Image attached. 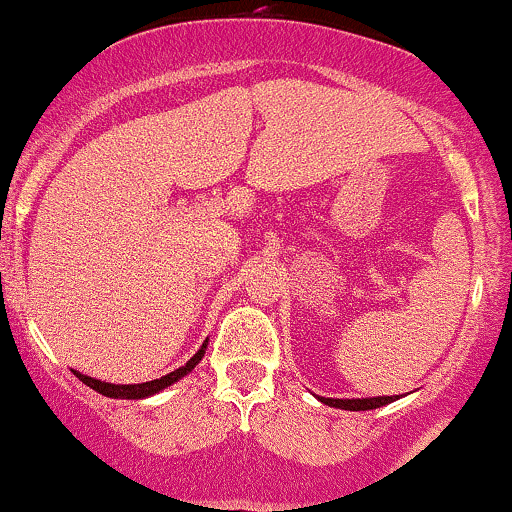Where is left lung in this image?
<instances>
[{"label":"left lung","instance_id":"obj_1","mask_svg":"<svg viewBox=\"0 0 512 512\" xmlns=\"http://www.w3.org/2000/svg\"><path fill=\"white\" fill-rule=\"evenodd\" d=\"M321 403L331 405V408L340 410H375L382 408V405L398 401V396H375V398H324L317 396Z\"/></svg>","mask_w":512,"mask_h":512}]
</instances>
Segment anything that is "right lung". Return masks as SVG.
Returning a JSON list of instances; mask_svg holds the SVG:
<instances>
[{"mask_svg":"<svg viewBox=\"0 0 512 512\" xmlns=\"http://www.w3.org/2000/svg\"><path fill=\"white\" fill-rule=\"evenodd\" d=\"M205 349H207V340L202 342V347L191 356V361L184 363V366L177 368V370H172V373H167V375H163V377H158V380L142 382V384H111V382L95 380V377L81 375V373H76V370H74V375L79 377V380H81L83 384H88L90 389L100 391L102 396H109V398H128V401H139V398H146V396L158 394V391L167 389V387H170V384L179 382L181 377L191 373V370L202 361V356H205Z\"/></svg>","mask_w":512,"mask_h":512,"instance_id":"add662e5","label":"right lung"}]
</instances>
